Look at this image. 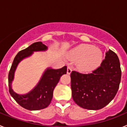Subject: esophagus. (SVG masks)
<instances>
[{
  "label": "esophagus",
  "instance_id": "34e87169",
  "mask_svg": "<svg viewBox=\"0 0 127 127\" xmlns=\"http://www.w3.org/2000/svg\"><path fill=\"white\" fill-rule=\"evenodd\" d=\"M72 72V68L70 67H67V73L68 74H70Z\"/></svg>",
  "mask_w": 127,
  "mask_h": 127
}]
</instances>
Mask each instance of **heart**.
Listing matches in <instances>:
<instances>
[{"label": "heart", "mask_w": 127, "mask_h": 127, "mask_svg": "<svg viewBox=\"0 0 127 127\" xmlns=\"http://www.w3.org/2000/svg\"><path fill=\"white\" fill-rule=\"evenodd\" d=\"M69 57L71 60H77V66L82 71L92 72L100 65L103 54L98 48L82 44L70 50Z\"/></svg>", "instance_id": "b5f03b06"}]
</instances>
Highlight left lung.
Instances as JSON below:
<instances>
[{
    "instance_id": "left-lung-1",
    "label": "left lung",
    "mask_w": 127,
    "mask_h": 127,
    "mask_svg": "<svg viewBox=\"0 0 127 127\" xmlns=\"http://www.w3.org/2000/svg\"><path fill=\"white\" fill-rule=\"evenodd\" d=\"M122 71L117 55L111 50L105 59L90 74L72 71V96L76 104L84 109L98 110L105 107L115 97L121 81Z\"/></svg>"
}]
</instances>
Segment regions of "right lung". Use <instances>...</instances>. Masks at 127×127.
Returning a JSON list of instances; mask_svg holds the SVG:
<instances>
[{"label": "right lung", "mask_w": 127, "mask_h": 127, "mask_svg": "<svg viewBox=\"0 0 127 127\" xmlns=\"http://www.w3.org/2000/svg\"><path fill=\"white\" fill-rule=\"evenodd\" d=\"M48 47L42 42H36L25 50L20 51L14 58L9 72L8 83L9 93L18 104L23 108L30 111L40 110L50 105L53 98V90L63 74L67 73V67L59 69L48 67L44 72L39 83L34 88L25 94H18L12 89V82L14 77V72L18 65L23 59L32 55L33 52L45 51Z\"/></svg>", "instance_id": "1"}]
</instances>
